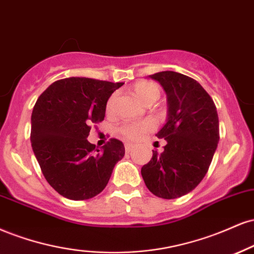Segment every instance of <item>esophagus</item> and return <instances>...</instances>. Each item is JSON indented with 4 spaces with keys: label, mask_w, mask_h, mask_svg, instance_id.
Listing matches in <instances>:
<instances>
[{
    "label": "esophagus",
    "mask_w": 254,
    "mask_h": 254,
    "mask_svg": "<svg viewBox=\"0 0 254 254\" xmlns=\"http://www.w3.org/2000/svg\"><path fill=\"white\" fill-rule=\"evenodd\" d=\"M133 146H134L133 144H129V142H127V144H125V148H126L127 152H129L133 148Z\"/></svg>",
    "instance_id": "34e87169"
}]
</instances>
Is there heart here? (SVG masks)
I'll return each instance as SVG.
<instances>
[{
  "instance_id": "b5f03b06",
  "label": "heart",
  "mask_w": 254,
  "mask_h": 254,
  "mask_svg": "<svg viewBox=\"0 0 254 254\" xmlns=\"http://www.w3.org/2000/svg\"><path fill=\"white\" fill-rule=\"evenodd\" d=\"M132 92L140 102L144 104L154 103L160 96V88L156 83L153 82H138L132 86ZM115 96L110 97L108 101V109L112 108L113 103H114ZM153 128V122L152 121H139V122H130L126 124L121 127L120 132L125 138L135 140L140 138L145 132L150 130Z\"/></svg>"
}]
</instances>
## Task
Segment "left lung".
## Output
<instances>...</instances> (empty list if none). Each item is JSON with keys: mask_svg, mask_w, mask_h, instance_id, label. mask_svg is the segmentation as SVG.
Segmentation results:
<instances>
[{"mask_svg": "<svg viewBox=\"0 0 254 254\" xmlns=\"http://www.w3.org/2000/svg\"><path fill=\"white\" fill-rule=\"evenodd\" d=\"M168 96V118L156 135L165 139L162 153L153 151L141 168L148 190L160 198L187 195L203 180L219 142L216 107L197 80L174 71L148 76Z\"/></svg>", "mask_w": 254, "mask_h": 254, "instance_id": "left-lung-1", "label": "left lung"}]
</instances>
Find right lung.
<instances>
[{
    "label": "right lung",
    "mask_w": 254,
    "mask_h": 254,
    "mask_svg": "<svg viewBox=\"0 0 254 254\" xmlns=\"http://www.w3.org/2000/svg\"><path fill=\"white\" fill-rule=\"evenodd\" d=\"M124 83L71 77L52 83L32 113L31 142L49 184L73 201L96 196L125 156L120 140L96 148L88 141L91 125L104 119L109 97Z\"/></svg>",
    "instance_id": "1"
}]
</instances>
